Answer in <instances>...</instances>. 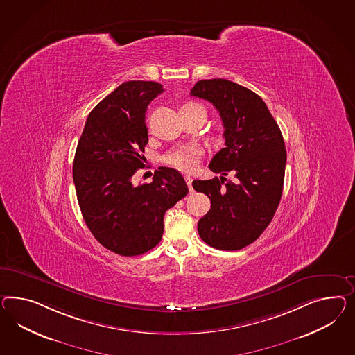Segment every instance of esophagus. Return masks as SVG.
<instances>
[{
  "label": "esophagus",
  "instance_id": "34e87169",
  "mask_svg": "<svg viewBox=\"0 0 355 355\" xmlns=\"http://www.w3.org/2000/svg\"><path fill=\"white\" fill-rule=\"evenodd\" d=\"M184 180H186V183H187V186H189V189H190V191H192V178L190 175H184Z\"/></svg>",
  "mask_w": 355,
  "mask_h": 355
}]
</instances>
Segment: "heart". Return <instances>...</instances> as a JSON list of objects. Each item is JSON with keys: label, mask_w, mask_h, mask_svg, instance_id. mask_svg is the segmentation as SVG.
Instances as JSON below:
<instances>
[{"label": "heart", "mask_w": 355, "mask_h": 355, "mask_svg": "<svg viewBox=\"0 0 355 355\" xmlns=\"http://www.w3.org/2000/svg\"><path fill=\"white\" fill-rule=\"evenodd\" d=\"M186 110H195V111H202L205 114V108L202 105L196 103V102H187L181 107ZM202 156V151L198 146L195 144H186V146H180L171 150L169 153H165L163 157L164 163L169 166H173L178 171L182 172H191L193 171Z\"/></svg>", "instance_id": "1"}]
</instances>
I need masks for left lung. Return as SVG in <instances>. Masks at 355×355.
<instances>
[{"instance_id": "8db88e82", "label": "left lung", "mask_w": 355, "mask_h": 355, "mask_svg": "<svg viewBox=\"0 0 355 355\" xmlns=\"http://www.w3.org/2000/svg\"><path fill=\"white\" fill-rule=\"evenodd\" d=\"M191 96L217 108L226 144L209 164L222 177L192 182L211 200L198 231L216 250H241L259 238L278 208L287 163L284 139L266 103L247 87L225 78L200 80ZM229 171L236 174L234 182L224 178Z\"/></svg>"}]
</instances>
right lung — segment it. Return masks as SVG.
<instances>
[{
    "instance_id": "1",
    "label": "right lung",
    "mask_w": 355,
    "mask_h": 355,
    "mask_svg": "<svg viewBox=\"0 0 355 355\" xmlns=\"http://www.w3.org/2000/svg\"><path fill=\"white\" fill-rule=\"evenodd\" d=\"M155 81H126L92 110L77 144L73 183L89 230L105 248L138 256L162 240L164 214L189 192L182 174L160 166L135 184L148 142L146 111L163 93Z\"/></svg>"
}]
</instances>
